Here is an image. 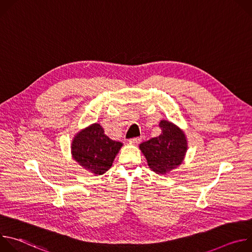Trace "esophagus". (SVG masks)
<instances>
[{
    "mask_svg": "<svg viewBox=\"0 0 252 252\" xmlns=\"http://www.w3.org/2000/svg\"><path fill=\"white\" fill-rule=\"evenodd\" d=\"M141 141V138L140 137H134V138H131L129 139V142L132 143V145H138V143Z\"/></svg>",
    "mask_w": 252,
    "mask_h": 252,
    "instance_id": "1",
    "label": "esophagus"
}]
</instances>
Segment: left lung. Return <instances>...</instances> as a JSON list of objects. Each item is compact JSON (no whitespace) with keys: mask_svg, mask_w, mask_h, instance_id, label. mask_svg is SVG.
<instances>
[{"mask_svg":"<svg viewBox=\"0 0 252 252\" xmlns=\"http://www.w3.org/2000/svg\"><path fill=\"white\" fill-rule=\"evenodd\" d=\"M161 133L139 145L149 167L158 174L166 175L181 165L186 158L189 146L185 131L165 120L159 122Z\"/></svg>","mask_w":252,"mask_h":252,"instance_id":"8db88e82","label":"left lung"}]
</instances>
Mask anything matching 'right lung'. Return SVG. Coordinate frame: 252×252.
I'll use <instances>...</instances> for the list:
<instances>
[{"mask_svg": "<svg viewBox=\"0 0 252 252\" xmlns=\"http://www.w3.org/2000/svg\"><path fill=\"white\" fill-rule=\"evenodd\" d=\"M123 147V143L111 139L97 124L81 129L70 143L73 158L86 170L101 175L109 170Z\"/></svg>", "mask_w": 252, "mask_h": 252, "instance_id": "1", "label": "right lung"}]
</instances>
